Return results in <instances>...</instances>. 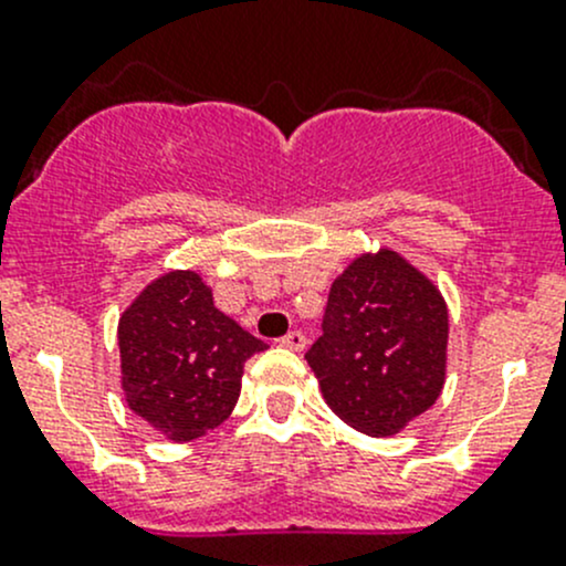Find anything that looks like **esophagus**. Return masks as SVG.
Masks as SVG:
<instances>
[{
    "instance_id": "1",
    "label": "esophagus",
    "mask_w": 566,
    "mask_h": 566,
    "mask_svg": "<svg viewBox=\"0 0 566 566\" xmlns=\"http://www.w3.org/2000/svg\"><path fill=\"white\" fill-rule=\"evenodd\" d=\"M279 342H282L284 347H290V350H295V353H301L306 347V336L301 334V331H290V334H284Z\"/></svg>"
}]
</instances>
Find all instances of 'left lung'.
<instances>
[{"instance_id":"left-lung-1","label":"left lung","mask_w":566,"mask_h":566,"mask_svg":"<svg viewBox=\"0 0 566 566\" xmlns=\"http://www.w3.org/2000/svg\"><path fill=\"white\" fill-rule=\"evenodd\" d=\"M449 315L441 293L394 251L358 256L334 284L323 334L306 350L325 402L353 430L384 438L443 389Z\"/></svg>"}]
</instances>
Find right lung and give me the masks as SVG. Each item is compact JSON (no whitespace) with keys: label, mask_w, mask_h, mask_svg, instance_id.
Here are the masks:
<instances>
[{"label":"right lung","mask_w":566,"mask_h":566,"mask_svg":"<svg viewBox=\"0 0 566 566\" xmlns=\"http://www.w3.org/2000/svg\"><path fill=\"white\" fill-rule=\"evenodd\" d=\"M117 339L130 410L175 441L202 438L230 416L243 364L268 347L216 310L191 271L153 282L119 319Z\"/></svg>","instance_id":"right-lung-1"}]
</instances>
